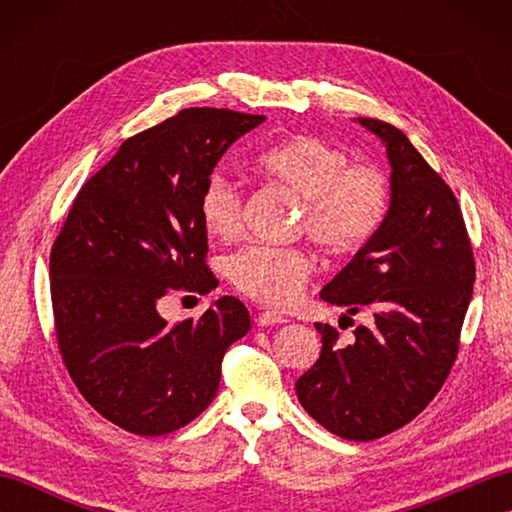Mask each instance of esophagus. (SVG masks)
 Listing matches in <instances>:
<instances>
[{
    "instance_id": "esophagus-1",
    "label": "esophagus",
    "mask_w": 512,
    "mask_h": 512,
    "mask_svg": "<svg viewBox=\"0 0 512 512\" xmlns=\"http://www.w3.org/2000/svg\"><path fill=\"white\" fill-rule=\"evenodd\" d=\"M255 323L259 325V328H268V325H281V323H286V319L281 317V314H277V312L266 310V312H257V314H255Z\"/></svg>"
}]
</instances>
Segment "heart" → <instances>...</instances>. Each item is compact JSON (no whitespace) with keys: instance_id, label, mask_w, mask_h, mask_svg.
Wrapping results in <instances>:
<instances>
[{"instance_id":"obj_1","label":"heart","mask_w":512,"mask_h":512,"mask_svg":"<svg viewBox=\"0 0 512 512\" xmlns=\"http://www.w3.org/2000/svg\"><path fill=\"white\" fill-rule=\"evenodd\" d=\"M257 167L301 202L299 231L328 255H352L372 242L389 211V182L372 165H354L339 145L317 136H292L264 149ZM200 215L211 235L228 239L242 226V195L226 176L202 191ZM312 275L301 248L248 244L226 257V277L242 295L270 308L297 303Z\"/></svg>"}]
</instances>
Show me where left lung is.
<instances>
[{
    "mask_svg": "<svg viewBox=\"0 0 512 512\" xmlns=\"http://www.w3.org/2000/svg\"><path fill=\"white\" fill-rule=\"evenodd\" d=\"M358 123L385 143L391 202L380 231L321 290V299L369 312L352 345L314 323L321 356L297 380V398L321 427L369 442L405 427L447 380L475 281L469 233L451 187L409 138L376 118Z\"/></svg>",
    "mask_w": 512,
    "mask_h": 512,
    "instance_id": "1",
    "label": "left lung"
}]
</instances>
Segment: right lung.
<instances>
[{
	"mask_svg": "<svg viewBox=\"0 0 512 512\" xmlns=\"http://www.w3.org/2000/svg\"><path fill=\"white\" fill-rule=\"evenodd\" d=\"M266 116L189 107L118 147L76 193L50 253V295L63 365L103 418L165 436L211 405L228 347L250 330L222 297L198 321L169 325L171 290L206 295L200 198L224 151Z\"/></svg>",
	"mask_w": 512,
	"mask_h": 512,
	"instance_id": "add662e5",
	"label": "right lung"
}]
</instances>
